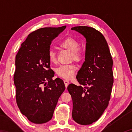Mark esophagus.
Here are the masks:
<instances>
[{
  "label": "esophagus",
  "mask_w": 132,
  "mask_h": 132,
  "mask_svg": "<svg viewBox=\"0 0 132 132\" xmlns=\"http://www.w3.org/2000/svg\"><path fill=\"white\" fill-rule=\"evenodd\" d=\"M63 82H64V85H65V86H66V88H67V87H68L69 83V82L68 80H66V79L64 80Z\"/></svg>",
  "instance_id": "esophagus-1"
}]
</instances>
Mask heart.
<instances>
[{"mask_svg":"<svg viewBox=\"0 0 132 132\" xmlns=\"http://www.w3.org/2000/svg\"><path fill=\"white\" fill-rule=\"evenodd\" d=\"M60 46L62 48L71 52V60L79 62L83 60V53L79 48L80 44L76 39L69 36L61 42ZM48 59L51 63H55L57 62V54L53 49H50L48 52ZM77 68L73 64L61 65L56 69V73L66 79H70L74 77Z\"/></svg>","mask_w":132,"mask_h":132,"instance_id":"obj_1","label":"heart"}]
</instances>
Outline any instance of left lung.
<instances>
[{"mask_svg": "<svg viewBox=\"0 0 132 132\" xmlns=\"http://www.w3.org/2000/svg\"><path fill=\"white\" fill-rule=\"evenodd\" d=\"M86 39L85 61L77 79L81 86L70 84L68 90L72 100V117L80 125L91 124L107 108L113 83V60L103 35L94 28L75 27Z\"/></svg>", "mask_w": 132, "mask_h": 132, "instance_id": "1", "label": "left lung"}]
</instances>
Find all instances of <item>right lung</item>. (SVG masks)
<instances>
[{"mask_svg":"<svg viewBox=\"0 0 132 132\" xmlns=\"http://www.w3.org/2000/svg\"><path fill=\"white\" fill-rule=\"evenodd\" d=\"M66 27L42 28L32 32L16 55L13 80L16 103L21 113L35 124L52 119L65 89L62 80L53 79L54 72L50 69L48 52L52 41Z\"/></svg>","mask_w":132,"mask_h":132,"instance_id":"obj_1","label":"right lung"}]
</instances>
